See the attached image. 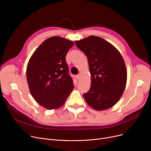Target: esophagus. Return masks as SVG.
<instances>
[{"instance_id": "34e87169", "label": "esophagus", "mask_w": 151, "mask_h": 151, "mask_svg": "<svg viewBox=\"0 0 151 151\" xmlns=\"http://www.w3.org/2000/svg\"><path fill=\"white\" fill-rule=\"evenodd\" d=\"M76 79H77L78 80H80V75H77L76 76Z\"/></svg>"}]
</instances>
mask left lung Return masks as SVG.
<instances>
[{"label": "left lung", "mask_w": 151, "mask_h": 151, "mask_svg": "<svg viewBox=\"0 0 151 151\" xmlns=\"http://www.w3.org/2000/svg\"><path fill=\"white\" fill-rule=\"evenodd\" d=\"M75 44L86 55L91 75L89 91L83 94L88 104L105 110L119 100L127 82V69L121 53L100 37L91 35Z\"/></svg>", "instance_id": "obj_1"}]
</instances>
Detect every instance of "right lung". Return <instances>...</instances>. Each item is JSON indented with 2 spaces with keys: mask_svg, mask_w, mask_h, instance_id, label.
<instances>
[{
  "mask_svg": "<svg viewBox=\"0 0 151 151\" xmlns=\"http://www.w3.org/2000/svg\"><path fill=\"white\" fill-rule=\"evenodd\" d=\"M73 42L60 37L46 39L32 55L26 76L30 92L47 109L65 104L74 88L65 56Z\"/></svg>",
  "mask_w": 151,
  "mask_h": 151,
  "instance_id": "right-lung-1",
  "label": "right lung"
}]
</instances>
